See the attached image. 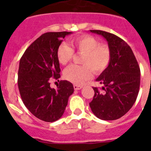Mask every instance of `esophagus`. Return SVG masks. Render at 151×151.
<instances>
[{"label":"esophagus","instance_id":"obj_1","mask_svg":"<svg viewBox=\"0 0 151 151\" xmlns=\"http://www.w3.org/2000/svg\"><path fill=\"white\" fill-rule=\"evenodd\" d=\"M82 88H83V87H82L81 85H74V90H76V91H77V90H80Z\"/></svg>","mask_w":151,"mask_h":151}]
</instances>
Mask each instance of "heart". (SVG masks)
I'll return each instance as SVG.
<instances>
[{
    "instance_id": "1",
    "label": "heart",
    "mask_w": 151,
    "mask_h": 151,
    "mask_svg": "<svg viewBox=\"0 0 151 151\" xmlns=\"http://www.w3.org/2000/svg\"><path fill=\"white\" fill-rule=\"evenodd\" d=\"M74 50L83 54L81 63L83 66H68L63 72V77L68 81L81 85L91 79L93 71L95 74H101L109 66L111 60V51L108 45L100 44L99 39L90 35H83L72 42V48L66 43H61L56 52L59 63L66 65L74 56Z\"/></svg>"
}]
</instances>
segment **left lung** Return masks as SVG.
Returning a JSON list of instances; mask_svg holds the SVG:
<instances>
[{
	"instance_id": "8db88e82",
	"label": "left lung",
	"mask_w": 151,
	"mask_h": 151,
	"mask_svg": "<svg viewBox=\"0 0 151 151\" xmlns=\"http://www.w3.org/2000/svg\"><path fill=\"white\" fill-rule=\"evenodd\" d=\"M91 33L101 35L111 51L109 66L96 79L104 85L100 93L97 88L90 102L93 113L104 121H114L123 116L136 101L140 84V69L131 47L118 36L99 30Z\"/></svg>"
}]
</instances>
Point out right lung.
I'll return each mask as SVG.
<instances>
[{
  "label": "right lung",
  "instance_id": "add662e5",
  "mask_svg": "<svg viewBox=\"0 0 151 151\" xmlns=\"http://www.w3.org/2000/svg\"><path fill=\"white\" fill-rule=\"evenodd\" d=\"M71 33H44L28 47L19 60L17 83L22 101L34 116L46 122L61 118L74 93L73 85L67 80H60L57 89L50 83L51 77H60L56 52L65 36Z\"/></svg>",
  "mask_w": 151,
  "mask_h": 151
}]
</instances>
